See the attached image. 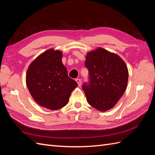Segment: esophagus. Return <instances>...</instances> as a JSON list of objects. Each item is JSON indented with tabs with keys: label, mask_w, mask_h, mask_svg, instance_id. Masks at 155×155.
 Segmentation results:
<instances>
[{
	"label": "esophagus",
	"mask_w": 155,
	"mask_h": 155,
	"mask_svg": "<svg viewBox=\"0 0 155 155\" xmlns=\"http://www.w3.org/2000/svg\"><path fill=\"white\" fill-rule=\"evenodd\" d=\"M76 82L78 83V86L80 87V86L81 85V79H76Z\"/></svg>",
	"instance_id": "34e87169"
}]
</instances>
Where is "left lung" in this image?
Returning <instances> with one entry per match:
<instances>
[{
    "instance_id": "left-lung-1",
    "label": "left lung",
    "mask_w": 155,
    "mask_h": 155,
    "mask_svg": "<svg viewBox=\"0 0 155 155\" xmlns=\"http://www.w3.org/2000/svg\"><path fill=\"white\" fill-rule=\"evenodd\" d=\"M85 67L91 81L82 88L88 104L102 112L112 109L127 85L129 72L124 61L118 55L97 48L87 54Z\"/></svg>"
}]
</instances>
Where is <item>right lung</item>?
I'll use <instances>...</instances> for the list:
<instances>
[{
    "instance_id": "add662e5",
    "label": "right lung",
    "mask_w": 155,
    "mask_h": 155,
    "mask_svg": "<svg viewBox=\"0 0 155 155\" xmlns=\"http://www.w3.org/2000/svg\"><path fill=\"white\" fill-rule=\"evenodd\" d=\"M62 57L61 51L48 49L33 61L26 72V85L33 99L51 110L66 105L78 86L77 82L68 77Z\"/></svg>"
}]
</instances>
